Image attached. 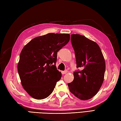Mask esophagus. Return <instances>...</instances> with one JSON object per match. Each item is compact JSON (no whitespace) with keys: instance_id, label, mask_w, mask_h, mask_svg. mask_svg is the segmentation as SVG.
<instances>
[{"instance_id":"obj_1","label":"esophagus","mask_w":121,"mask_h":121,"mask_svg":"<svg viewBox=\"0 0 121 121\" xmlns=\"http://www.w3.org/2000/svg\"><path fill=\"white\" fill-rule=\"evenodd\" d=\"M68 72V71L67 70H65V71H62V74H66Z\"/></svg>"}]
</instances>
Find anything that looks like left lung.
<instances>
[{
	"label": "left lung",
	"instance_id": "obj_1",
	"mask_svg": "<svg viewBox=\"0 0 121 121\" xmlns=\"http://www.w3.org/2000/svg\"><path fill=\"white\" fill-rule=\"evenodd\" d=\"M74 50L77 68L82 70L73 73L74 79L68 84L70 91L82 100L91 99L98 93L103 83L105 62L99 45L78 34L71 35Z\"/></svg>",
	"mask_w": 121,
	"mask_h": 121
}]
</instances>
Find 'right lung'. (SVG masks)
<instances>
[{"label":"right lung","mask_w":121,"mask_h":121,"mask_svg":"<svg viewBox=\"0 0 121 121\" xmlns=\"http://www.w3.org/2000/svg\"><path fill=\"white\" fill-rule=\"evenodd\" d=\"M70 39L69 34L51 33L35 38L23 47L18 72L23 89L33 98H47L61 79L56 66L57 52Z\"/></svg>","instance_id":"right-lung-1"}]
</instances>
